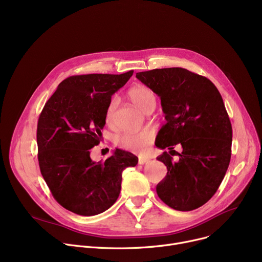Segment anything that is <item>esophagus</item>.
<instances>
[{"label":"esophagus","mask_w":262,"mask_h":262,"mask_svg":"<svg viewBox=\"0 0 262 262\" xmlns=\"http://www.w3.org/2000/svg\"><path fill=\"white\" fill-rule=\"evenodd\" d=\"M149 162H150L149 159H144V158L138 159V164H140V165H144V164H147Z\"/></svg>","instance_id":"obj_1"}]
</instances>
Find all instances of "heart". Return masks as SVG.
Segmentation results:
<instances>
[{
	"label": "heart",
	"mask_w": 262,
	"mask_h": 262,
	"mask_svg": "<svg viewBox=\"0 0 262 262\" xmlns=\"http://www.w3.org/2000/svg\"><path fill=\"white\" fill-rule=\"evenodd\" d=\"M128 95L131 101L145 113L148 110H150L151 107H156L157 97L155 93H153L150 89L144 85L133 86L129 91ZM116 106L117 98L113 97L105 111V120L107 124H111L112 122ZM155 132L150 129H145L140 132L125 133L120 135L117 138L116 144L119 148H122L125 150H129L136 153H145L148 151L149 147L153 144V142H155Z\"/></svg>",
	"instance_id": "1"
}]
</instances>
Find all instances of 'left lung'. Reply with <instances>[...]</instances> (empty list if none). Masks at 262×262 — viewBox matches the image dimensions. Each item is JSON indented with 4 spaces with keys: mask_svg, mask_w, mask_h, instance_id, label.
Masks as SVG:
<instances>
[{
    "mask_svg": "<svg viewBox=\"0 0 262 262\" xmlns=\"http://www.w3.org/2000/svg\"><path fill=\"white\" fill-rule=\"evenodd\" d=\"M136 78L161 97L166 124L157 147L167 176L157 186L162 201L176 210L189 211L204 205L216 193L232 156V124L221 94L209 79L186 69L168 68L136 73Z\"/></svg>",
    "mask_w": 262,
    "mask_h": 262,
    "instance_id": "1",
    "label": "left lung"
}]
</instances>
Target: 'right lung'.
<instances>
[{"instance_id":"add662e5","label":"right lung","mask_w":262,"mask_h":262,"mask_svg":"<svg viewBox=\"0 0 262 262\" xmlns=\"http://www.w3.org/2000/svg\"><path fill=\"white\" fill-rule=\"evenodd\" d=\"M133 75L88 74L60 82L38 119L37 144L41 174L56 201L80 216L110 208L119 195L121 173L138 159L116 149L104 162L90 150L100 142L112 95Z\"/></svg>"}]
</instances>
